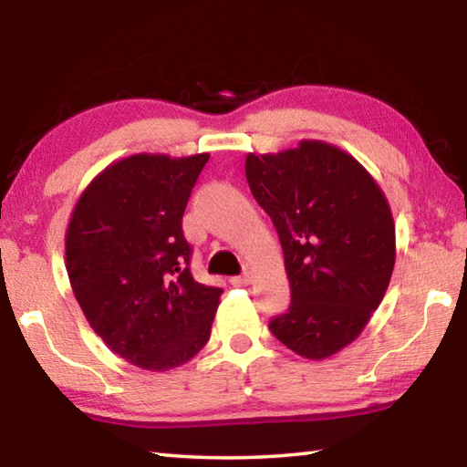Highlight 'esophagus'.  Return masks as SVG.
<instances>
[{
    "mask_svg": "<svg viewBox=\"0 0 467 467\" xmlns=\"http://www.w3.org/2000/svg\"><path fill=\"white\" fill-rule=\"evenodd\" d=\"M251 280H253V274L244 272L241 275H234V278H231V284L233 286H247V284H251Z\"/></svg>",
    "mask_w": 467,
    "mask_h": 467,
    "instance_id": "1",
    "label": "esophagus"
}]
</instances>
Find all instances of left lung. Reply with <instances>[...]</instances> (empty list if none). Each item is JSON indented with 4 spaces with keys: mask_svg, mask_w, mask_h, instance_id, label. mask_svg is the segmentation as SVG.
<instances>
[{
    "mask_svg": "<svg viewBox=\"0 0 467 467\" xmlns=\"http://www.w3.org/2000/svg\"><path fill=\"white\" fill-rule=\"evenodd\" d=\"M251 193L280 236L290 306L272 334L321 360L360 336L395 264V224L381 187L344 150L303 140L278 154H247Z\"/></svg>",
    "mask_w": 467,
    "mask_h": 467,
    "instance_id": "obj_1",
    "label": "left lung"
}]
</instances>
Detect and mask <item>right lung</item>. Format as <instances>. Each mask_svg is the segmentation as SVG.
<instances>
[{
	"mask_svg": "<svg viewBox=\"0 0 467 467\" xmlns=\"http://www.w3.org/2000/svg\"><path fill=\"white\" fill-rule=\"evenodd\" d=\"M210 154H133L84 189L69 218L66 267L78 305L110 350L171 370L208 344L223 288L189 272L183 212Z\"/></svg>",
	"mask_w": 467,
	"mask_h": 467,
	"instance_id": "right-lung-1",
	"label": "right lung"
}]
</instances>
